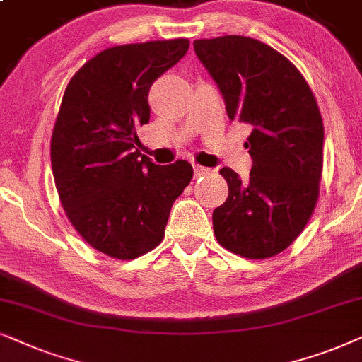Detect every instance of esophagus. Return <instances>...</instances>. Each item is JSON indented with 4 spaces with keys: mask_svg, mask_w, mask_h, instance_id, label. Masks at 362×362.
<instances>
[{
    "mask_svg": "<svg viewBox=\"0 0 362 362\" xmlns=\"http://www.w3.org/2000/svg\"><path fill=\"white\" fill-rule=\"evenodd\" d=\"M194 172H195V177H202V175H206V173L210 172V168L199 165V163H194Z\"/></svg>",
    "mask_w": 362,
    "mask_h": 362,
    "instance_id": "34e87169",
    "label": "esophagus"
}]
</instances>
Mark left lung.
<instances>
[{"label":"left lung","mask_w":362,"mask_h":362,"mask_svg":"<svg viewBox=\"0 0 362 362\" xmlns=\"http://www.w3.org/2000/svg\"><path fill=\"white\" fill-rule=\"evenodd\" d=\"M194 49L228 117L252 131L248 180L220 168L228 197L214 210L215 237L243 258H272L300 237L320 197L325 127L316 98L288 57L253 37L197 40Z\"/></svg>","instance_id":"obj_1"}]
</instances>
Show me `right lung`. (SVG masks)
<instances>
[{"mask_svg": "<svg viewBox=\"0 0 362 362\" xmlns=\"http://www.w3.org/2000/svg\"><path fill=\"white\" fill-rule=\"evenodd\" d=\"M187 37L114 46L72 76L51 136V165L67 220L98 252L146 255L163 240L172 204L194 177L187 160L156 165L134 151L157 77L189 51Z\"/></svg>", "mask_w": 362, "mask_h": 362, "instance_id": "add662e5", "label": "right lung"}]
</instances>
